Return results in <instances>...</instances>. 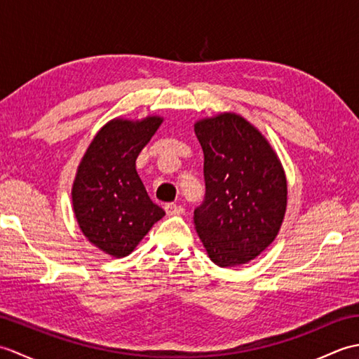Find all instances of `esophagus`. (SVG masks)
<instances>
[{"instance_id":"obj_1","label":"esophagus","mask_w":359,"mask_h":359,"mask_svg":"<svg viewBox=\"0 0 359 359\" xmlns=\"http://www.w3.org/2000/svg\"><path fill=\"white\" fill-rule=\"evenodd\" d=\"M165 211L168 216H175V215H182L184 212V207L177 203H166L165 205Z\"/></svg>"}]
</instances>
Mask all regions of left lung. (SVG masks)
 Masks as SVG:
<instances>
[{"label":"left lung","mask_w":359,"mask_h":359,"mask_svg":"<svg viewBox=\"0 0 359 359\" xmlns=\"http://www.w3.org/2000/svg\"><path fill=\"white\" fill-rule=\"evenodd\" d=\"M205 199L196 231L212 262H250L276 238L287 208V179L270 143L238 114L199 120Z\"/></svg>","instance_id":"8db88e82"}]
</instances>
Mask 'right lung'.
Returning a JSON list of instances; mask_svg holds the SVG:
<instances>
[{"instance_id":"right-lung-1","label":"right lung","mask_w":359,"mask_h":359,"mask_svg":"<svg viewBox=\"0 0 359 359\" xmlns=\"http://www.w3.org/2000/svg\"><path fill=\"white\" fill-rule=\"evenodd\" d=\"M162 117L116 118L97 133L72 187L74 212L90 243L114 257L128 256L165 211L149 199L135 160Z\"/></svg>"}]
</instances>
